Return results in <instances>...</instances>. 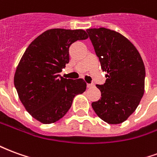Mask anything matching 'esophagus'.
Returning <instances> with one entry per match:
<instances>
[{
	"instance_id": "obj_1",
	"label": "esophagus",
	"mask_w": 157,
	"mask_h": 157,
	"mask_svg": "<svg viewBox=\"0 0 157 157\" xmlns=\"http://www.w3.org/2000/svg\"><path fill=\"white\" fill-rule=\"evenodd\" d=\"M87 87H88V88H92V87H93V86H94V84H87Z\"/></svg>"
}]
</instances>
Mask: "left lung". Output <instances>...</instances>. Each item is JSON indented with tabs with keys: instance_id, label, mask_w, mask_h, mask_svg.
Wrapping results in <instances>:
<instances>
[{
	"instance_id": "obj_1",
	"label": "left lung",
	"mask_w": 157,
	"mask_h": 157,
	"mask_svg": "<svg viewBox=\"0 0 157 157\" xmlns=\"http://www.w3.org/2000/svg\"><path fill=\"white\" fill-rule=\"evenodd\" d=\"M86 32L102 71L107 72L105 83L97 85L102 98L92 102V109L106 123L121 124L135 112L144 95V62L135 45L121 33L105 28Z\"/></svg>"
}]
</instances>
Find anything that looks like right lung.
I'll return each mask as SVG.
<instances>
[{"label":"right lung","instance_id":"1","mask_svg":"<svg viewBox=\"0 0 157 157\" xmlns=\"http://www.w3.org/2000/svg\"><path fill=\"white\" fill-rule=\"evenodd\" d=\"M87 38L82 29H49L29 44L20 59L14 85L26 110L42 124L63 118L73 98L86 91L84 80L63 78L59 73L69 63L70 46Z\"/></svg>","mask_w":157,"mask_h":157}]
</instances>
